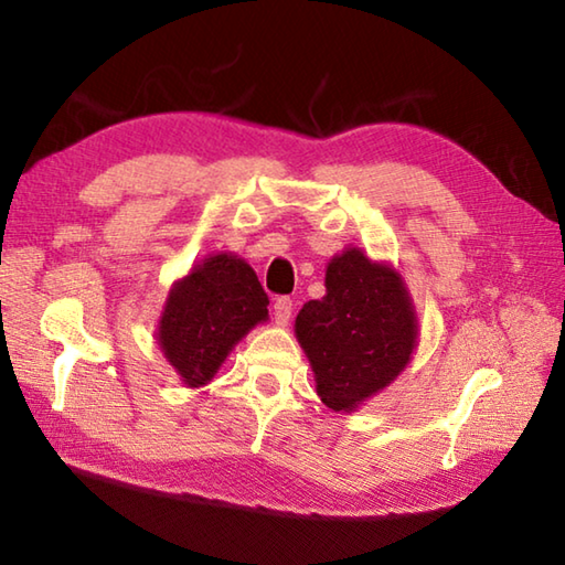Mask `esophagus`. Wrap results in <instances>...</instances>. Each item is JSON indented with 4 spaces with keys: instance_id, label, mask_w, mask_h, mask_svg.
Instances as JSON below:
<instances>
[{
    "instance_id": "obj_1",
    "label": "esophagus",
    "mask_w": 565,
    "mask_h": 565,
    "mask_svg": "<svg viewBox=\"0 0 565 565\" xmlns=\"http://www.w3.org/2000/svg\"><path fill=\"white\" fill-rule=\"evenodd\" d=\"M291 313H294V301L289 299V296H279V299L274 301V319H276V323H281V327H286V323H289V319H291Z\"/></svg>"
}]
</instances>
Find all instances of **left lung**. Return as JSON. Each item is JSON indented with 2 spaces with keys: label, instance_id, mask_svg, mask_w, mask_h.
Returning <instances> with one entry per match:
<instances>
[{
  "label": "left lung",
  "instance_id": "obj_1",
  "mask_svg": "<svg viewBox=\"0 0 565 565\" xmlns=\"http://www.w3.org/2000/svg\"><path fill=\"white\" fill-rule=\"evenodd\" d=\"M296 339L323 404L351 411L404 371L416 347V317L398 274L349 248L329 264L327 296L303 303Z\"/></svg>",
  "mask_w": 565,
  "mask_h": 565
}]
</instances>
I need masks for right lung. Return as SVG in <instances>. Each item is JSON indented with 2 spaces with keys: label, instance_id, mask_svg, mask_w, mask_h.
I'll use <instances>...</instances> for the list:
<instances>
[{
  "label": "right lung",
  "instance_id": "obj_1",
  "mask_svg": "<svg viewBox=\"0 0 565 565\" xmlns=\"http://www.w3.org/2000/svg\"><path fill=\"white\" fill-rule=\"evenodd\" d=\"M269 296L252 266L218 254L169 294L159 347L189 386L212 381L234 343L269 317Z\"/></svg>",
  "mask_w": 565,
  "mask_h": 565
}]
</instances>
